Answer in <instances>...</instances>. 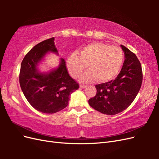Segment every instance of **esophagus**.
Returning a JSON list of instances; mask_svg holds the SVG:
<instances>
[{"label":"esophagus","instance_id":"34e87169","mask_svg":"<svg viewBox=\"0 0 159 159\" xmlns=\"http://www.w3.org/2000/svg\"><path fill=\"white\" fill-rule=\"evenodd\" d=\"M86 87H87V86L85 85H83V84H81V85H80V88H85Z\"/></svg>","mask_w":159,"mask_h":159}]
</instances>
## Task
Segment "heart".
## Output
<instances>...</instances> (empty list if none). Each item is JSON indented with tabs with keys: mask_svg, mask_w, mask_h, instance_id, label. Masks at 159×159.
<instances>
[{
	"mask_svg": "<svg viewBox=\"0 0 159 159\" xmlns=\"http://www.w3.org/2000/svg\"><path fill=\"white\" fill-rule=\"evenodd\" d=\"M124 52L121 48L101 42L91 43L84 46L80 53H72L66 60L69 74L78 78L84 70H89L81 76L84 82L96 78L99 82H108L116 77L124 63Z\"/></svg>",
	"mask_w": 159,
	"mask_h": 159,
	"instance_id": "obj_1",
	"label": "heart"
}]
</instances>
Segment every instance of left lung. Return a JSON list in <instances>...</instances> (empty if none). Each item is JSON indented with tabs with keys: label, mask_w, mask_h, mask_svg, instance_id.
Listing matches in <instances>:
<instances>
[{
	"label": "left lung",
	"mask_w": 159,
	"mask_h": 159,
	"mask_svg": "<svg viewBox=\"0 0 159 159\" xmlns=\"http://www.w3.org/2000/svg\"><path fill=\"white\" fill-rule=\"evenodd\" d=\"M125 60L117 78L95 85L97 93L88 102L91 107L106 115H116L126 109L141 89L143 71L137 56L121 45Z\"/></svg>",
	"instance_id": "1"
}]
</instances>
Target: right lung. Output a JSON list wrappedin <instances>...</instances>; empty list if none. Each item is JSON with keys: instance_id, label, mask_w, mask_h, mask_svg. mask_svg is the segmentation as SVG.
Masks as SVG:
<instances>
[{"instance_id": "add662e5", "label": "right lung", "mask_w": 159, "mask_h": 159, "mask_svg": "<svg viewBox=\"0 0 159 159\" xmlns=\"http://www.w3.org/2000/svg\"><path fill=\"white\" fill-rule=\"evenodd\" d=\"M48 52L57 53L54 38L42 41L28 52L21 63L19 82L28 102L38 111L55 113L68 106L70 95L79 88L71 78L66 61L49 74H40L36 65Z\"/></svg>"}]
</instances>
